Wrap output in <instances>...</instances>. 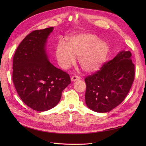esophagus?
I'll return each instance as SVG.
<instances>
[{"label": "esophagus", "mask_w": 146, "mask_h": 146, "mask_svg": "<svg viewBox=\"0 0 146 146\" xmlns=\"http://www.w3.org/2000/svg\"><path fill=\"white\" fill-rule=\"evenodd\" d=\"M71 81L72 82H74V81H76V80H80V77L79 76H72L71 77Z\"/></svg>", "instance_id": "1"}]
</instances>
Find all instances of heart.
I'll return each mask as SVG.
<instances>
[{
	"label": "heart",
	"instance_id": "b5f03b06",
	"mask_svg": "<svg viewBox=\"0 0 146 146\" xmlns=\"http://www.w3.org/2000/svg\"><path fill=\"white\" fill-rule=\"evenodd\" d=\"M108 51L107 44L99 41L96 35L83 33L70 38L67 46L62 42H60L56 48V56L63 69H68L77 57L79 64L83 70L94 72L102 66Z\"/></svg>",
	"mask_w": 146,
	"mask_h": 146
}]
</instances>
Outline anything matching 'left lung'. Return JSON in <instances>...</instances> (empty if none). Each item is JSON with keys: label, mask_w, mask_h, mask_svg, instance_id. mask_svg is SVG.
Listing matches in <instances>:
<instances>
[{"label": "left lung", "mask_w": 146, "mask_h": 146, "mask_svg": "<svg viewBox=\"0 0 146 146\" xmlns=\"http://www.w3.org/2000/svg\"><path fill=\"white\" fill-rule=\"evenodd\" d=\"M130 51H121L99 70L85 78V102L98 113H107L121 104L134 81L135 65Z\"/></svg>", "instance_id": "left-lung-1"}]
</instances>
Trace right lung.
<instances>
[{
	"mask_svg": "<svg viewBox=\"0 0 146 146\" xmlns=\"http://www.w3.org/2000/svg\"><path fill=\"white\" fill-rule=\"evenodd\" d=\"M53 30L33 31L20 43L13 56V82L17 94L25 105L38 111L55 107L70 83L69 75L48 60L46 46Z\"/></svg>",
	"mask_w": 146,
	"mask_h": 146,
	"instance_id": "1",
	"label": "right lung"
}]
</instances>
